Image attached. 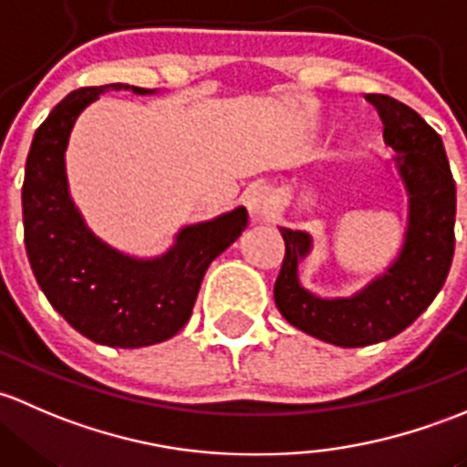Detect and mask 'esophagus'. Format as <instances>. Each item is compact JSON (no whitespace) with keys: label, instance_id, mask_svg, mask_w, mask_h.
<instances>
[{"label":"esophagus","instance_id":"1","mask_svg":"<svg viewBox=\"0 0 467 467\" xmlns=\"http://www.w3.org/2000/svg\"><path fill=\"white\" fill-rule=\"evenodd\" d=\"M272 204L274 200L267 186L252 184L244 191V206H247L254 223H267L269 215H272Z\"/></svg>","mask_w":467,"mask_h":467}]
</instances>
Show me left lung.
<instances>
[{"instance_id":"left-lung-1","label":"left lung","mask_w":467,"mask_h":467,"mask_svg":"<svg viewBox=\"0 0 467 467\" xmlns=\"http://www.w3.org/2000/svg\"><path fill=\"white\" fill-rule=\"evenodd\" d=\"M396 150L398 177L407 193V229L396 261L350 296H319L301 285L299 265L312 252V235L278 227L285 243L274 301L287 324L312 337L358 348L396 337L430 307L448 278L454 256L456 186L441 137L410 105L367 94Z\"/></svg>"}]
</instances>
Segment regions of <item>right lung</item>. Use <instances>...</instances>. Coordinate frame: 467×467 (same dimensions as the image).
Masks as SVG:
<instances>
[{
  "label": "right lung",
  "instance_id": "obj_1",
  "mask_svg": "<svg viewBox=\"0 0 467 467\" xmlns=\"http://www.w3.org/2000/svg\"><path fill=\"white\" fill-rule=\"evenodd\" d=\"M119 89L157 94L123 83L80 88L36 130L22 186L24 244L37 285L71 328L96 344L141 348L184 328L204 272L244 232L247 209L186 224L171 249L152 258L119 252L91 232L71 200L65 152L80 112Z\"/></svg>",
  "mask_w": 467,
  "mask_h": 467
}]
</instances>
